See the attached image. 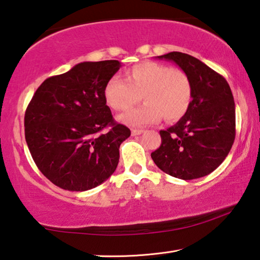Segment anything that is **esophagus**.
Segmentation results:
<instances>
[{"instance_id": "34e87169", "label": "esophagus", "mask_w": 260, "mask_h": 260, "mask_svg": "<svg viewBox=\"0 0 260 260\" xmlns=\"http://www.w3.org/2000/svg\"><path fill=\"white\" fill-rule=\"evenodd\" d=\"M142 133H143L142 129H133V131H132V135H133V136H138V135H141Z\"/></svg>"}]
</instances>
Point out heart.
Masks as SVG:
<instances>
[{"instance_id":"1","label":"heart","mask_w":260,"mask_h":260,"mask_svg":"<svg viewBox=\"0 0 260 260\" xmlns=\"http://www.w3.org/2000/svg\"><path fill=\"white\" fill-rule=\"evenodd\" d=\"M126 79L112 77L104 87V99L110 108L125 111L140 101L142 105L119 117L129 126H146L159 118L177 121L190 107L191 81L186 72L156 61H143L126 70Z\"/></svg>"}]
</instances>
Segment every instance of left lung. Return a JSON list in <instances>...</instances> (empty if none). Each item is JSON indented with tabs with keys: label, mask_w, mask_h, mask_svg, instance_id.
<instances>
[{
	"label": "left lung",
	"mask_w": 260,
	"mask_h": 260,
	"mask_svg": "<svg viewBox=\"0 0 260 260\" xmlns=\"http://www.w3.org/2000/svg\"><path fill=\"white\" fill-rule=\"evenodd\" d=\"M187 73L192 100L177 124L160 131L161 144L151 153L159 169L174 178L199 179L217 169L235 140V103L226 79L183 52L158 56Z\"/></svg>",
	"instance_id": "obj_1"
}]
</instances>
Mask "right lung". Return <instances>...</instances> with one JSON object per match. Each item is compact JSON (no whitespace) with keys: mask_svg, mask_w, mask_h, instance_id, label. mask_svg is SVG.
Returning <instances> with one entry per match:
<instances>
[{"mask_svg":"<svg viewBox=\"0 0 260 260\" xmlns=\"http://www.w3.org/2000/svg\"><path fill=\"white\" fill-rule=\"evenodd\" d=\"M120 67L118 60L79 63L46 79L30 100L26 143L38 169L57 187L85 191L116 171L131 131L114 121L104 87Z\"/></svg>","mask_w":260,"mask_h":260,"instance_id":"right-lung-1","label":"right lung"}]
</instances>
